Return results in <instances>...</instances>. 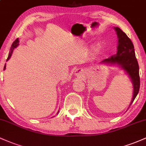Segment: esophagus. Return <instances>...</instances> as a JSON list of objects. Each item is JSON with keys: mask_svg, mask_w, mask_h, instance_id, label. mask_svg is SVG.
<instances>
[{"mask_svg": "<svg viewBox=\"0 0 146 146\" xmlns=\"http://www.w3.org/2000/svg\"><path fill=\"white\" fill-rule=\"evenodd\" d=\"M82 74V72L80 70H77L76 71H75V75H77V76H80Z\"/></svg>", "mask_w": 146, "mask_h": 146, "instance_id": "1", "label": "esophagus"}]
</instances>
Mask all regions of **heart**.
<instances>
[{
  "instance_id": "1",
  "label": "heart",
  "mask_w": 146,
  "mask_h": 146,
  "mask_svg": "<svg viewBox=\"0 0 146 146\" xmlns=\"http://www.w3.org/2000/svg\"><path fill=\"white\" fill-rule=\"evenodd\" d=\"M96 51H97V48H93V53H92V55H93V54H95V52H96Z\"/></svg>"
}]
</instances>
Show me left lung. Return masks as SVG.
<instances>
[{"label":"left lung","mask_w":146,"mask_h":146,"mask_svg":"<svg viewBox=\"0 0 146 146\" xmlns=\"http://www.w3.org/2000/svg\"><path fill=\"white\" fill-rule=\"evenodd\" d=\"M118 38L117 51L107 59L101 62L102 64L110 65H117L124 71L131 80L133 86V95L130 105L136 98L140 87L139 71V64L135 56L134 45L127 35L119 27H114Z\"/></svg>","instance_id":"1"}]
</instances>
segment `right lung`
<instances>
[{
	"label": "right lung",
	"mask_w": 146,
	"mask_h": 146,
	"mask_svg": "<svg viewBox=\"0 0 146 146\" xmlns=\"http://www.w3.org/2000/svg\"><path fill=\"white\" fill-rule=\"evenodd\" d=\"M19 42H20V41L18 40V38H17V39H16V40H15L14 42H13V44H11V48H10V51H9V56H8V58H7V60H9V58H11V55H12L13 51H14V49L15 48H16L18 46V44H19ZM5 65H6V64H5ZM5 65V66H4V70H5V68H6ZM58 112H59V111H58Z\"/></svg>",
	"instance_id": "1"
}]
</instances>
